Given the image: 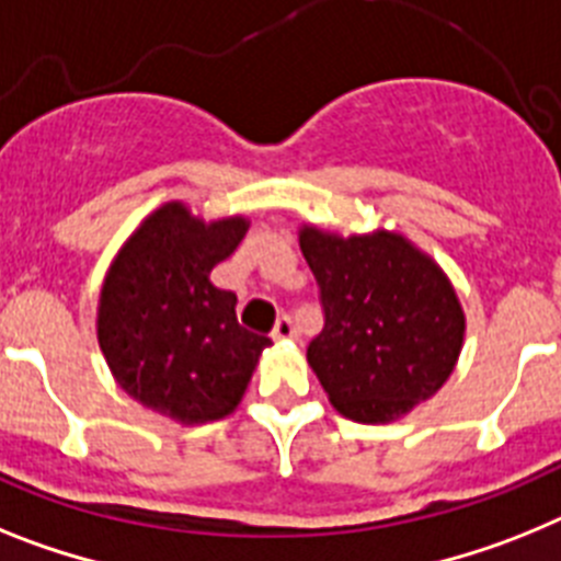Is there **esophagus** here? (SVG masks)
Instances as JSON below:
<instances>
[{"instance_id": "obj_1", "label": "esophagus", "mask_w": 561, "mask_h": 561, "mask_svg": "<svg viewBox=\"0 0 561 561\" xmlns=\"http://www.w3.org/2000/svg\"><path fill=\"white\" fill-rule=\"evenodd\" d=\"M274 341H287V339H294L296 330H294V321L287 319V316H282V319H276L274 324Z\"/></svg>"}]
</instances>
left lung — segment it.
Wrapping results in <instances>:
<instances>
[{
  "label": "left lung",
  "instance_id": "left-lung-1",
  "mask_svg": "<svg viewBox=\"0 0 561 561\" xmlns=\"http://www.w3.org/2000/svg\"><path fill=\"white\" fill-rule=\"evenodd\" d=\"M299 248L324 308L308 364L341 415L392 423L449 381L466 313L428 253L387 228L341 237L310 222Z\"/></svg>",
  "mask_w": 561,
  "mask_h": 561
}]
</instances>
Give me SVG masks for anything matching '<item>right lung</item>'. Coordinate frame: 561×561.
<instances>
[{
    "mask_svg": "<svg viewBox=\"0 0 561 561\" xmlns=\"http://www.w3.org/2000/svg\"><path fill=\"white\" fill-rule=\"evenodd\" d=\"M248 231L206 222L186 203L154 208L121 245L99 299V344L126 396L183 426L231 415L271 339L237 321V296L208 274Z\"/></svg>",
    "mask_w": 561,
    "mask_h": 561,
    "instance_id": "obj_1",
    "label": "right lung"
}]
</instances>
